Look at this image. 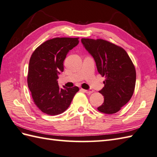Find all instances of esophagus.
I'll return each mask as SVG.
<instances>
[{"mask_svg":"<svg viewBox=\"0 0 157 157\" xmlns=\"http://www.w3.org/2000/svg\"><path fill=\"white\" fill-rule=\"evenodd\" d=\"M83 91H84V92H86V93H87V94H90L91 93H92L93 92H94V90H93L92 89H90V90H82Z\"/></svg>","mask_w":157,"mask_h":157,"instance_id":"1","label":"esophagus"}]
</instances>
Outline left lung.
Segmentation results:
<instances>
[{
	"label": "left lung",
	"instance_id": "1",
	"mask_svg": "<svg viewBox=\"0 0 157 157\" xmlns=\"http://www.w3.org/2000/svg\"><path fill=\"white\" fill-rule=\"evenodd\" d=\"M84 46L96 62L98 73L105 77V86L99 91L104 102L98 110L106 114L118 112L134 94L136 73L124 49L102 39L82 38Z\"/></svg>",
	"mask_w": 157,
	"mask_h": 157
}]
</instances>
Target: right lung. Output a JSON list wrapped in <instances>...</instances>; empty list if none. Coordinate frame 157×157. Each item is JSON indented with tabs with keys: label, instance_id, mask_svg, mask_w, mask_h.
<instances>
[{
	"label": "right lung",
	"instance_id": "add662e5",
	"mask_svg": "<svg viewBox=\"0 0 157 157\" xmlns=\"http://www.w3.org/2000/svg\"><path fill=\"white\" fill-rule=\"evenodd\" d=\"M79 44L78 38H55L36 48L29 60L28 84L35 105L43 113L56 115L68 109L79 88H60L66 55Z\"/></svg>",
	"mask_w": 157,
	"mask_h": 157
}]
</instances>
